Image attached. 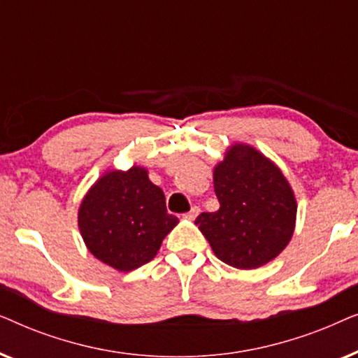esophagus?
Wrapping results in <instances>:
<instances>
[{"label": "esophagus", "mask_w": 358, "mask_h": 358, "mask_svg": "<svg viewBox=\"0 0 358 358\" xmlns=\"http://www.w3.org/2000/svg\"><path fill=\"white\" fill-rule=\"evenodd\" d=\"M199 213H200V208H199V207H195V205H194V207L190 208L187 213H185V218L194 220V218H197V215H199Z\"/></svg>", "instance_id": "34e87169"}]
</instances>
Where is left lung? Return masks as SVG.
<instances>
[{"instance_id": "obj_1", "label": "left lung", "mask_w": 358, "mask_h": 358, "mask_svg": "<svg viewBox=\"0 0 358 358\" xmlns=\"http://www.w3.org/2000/svg\"><path fill=\"white\" fill-rule=\"evenodd\" d=\"M220 208L195 218L215 256L236 268L275 259L295 231L296 199L282 171L252 146H229L213 169Z\"/></svg>"}]
</instances>
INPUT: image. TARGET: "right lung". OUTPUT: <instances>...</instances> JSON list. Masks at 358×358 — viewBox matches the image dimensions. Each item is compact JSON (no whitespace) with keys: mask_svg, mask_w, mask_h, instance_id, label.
I'll list each match as a JSON object with an SVG mask.
<instances>
[{"mask_svg":"<svg viewBox=\"0 0 358 358\" xmlns=\"http://www.w3.org/2000/svg\"><path fill=\"white\" fill-rule=\"evenodd\" d=\"M178 223V217L166 210L163 190L140 166L107 171L87 190L78 210L86 248L120 272L150 262Z\"/></svg>","mask_w":358,"mask_h":358,"instance_id":"right-lung-1","label":"right lung"}]
</instances>
